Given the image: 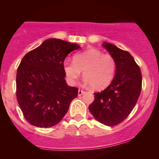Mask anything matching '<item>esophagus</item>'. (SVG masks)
Masks as SVG:
<instances>
[{
    "mask_svg": "<svg viewBox=\"0 0 159 159\" xmlns=\"http://www.w3.org/2000/svg\"><path fill=\"white\" fill-rule=\"evenodd\" d=\"M84 93H85V91H83V90H81V89H79V90H78V96H81V95H82V94H84Z\"/></svg>",
    "mask_w": 159,
    "mask_h": 159,
    "instance_id": "obj_1",
    "label": "esophagus"
}]
</instances>
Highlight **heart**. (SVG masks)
Wrapping results in <instances>:
<instances>
[{
  "mask_svg": "<svg viewBox=\"0 0 159 159\" xmlns=\"http://www.w3.org/2000/svg\"><path fill=\"white\" fill-rule=\"evenodd\" d=\"M115 70L116 64L113 57L93 48L75 54L74 61L66 59L63 62V70L70 84H76L82 70L84 83L96 90L109 85Z\"/></svg>",
  "mask_w": 159,
  "mask_h": 159,
  "instance_id": "b5f03b06",
  "label": "heart"
}]
</instances>
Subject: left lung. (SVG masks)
Returning a JSON list of instances; mask_svg holds the SVG:
<instances>
[{
  "instance_id": "8db88e82",
  "label": "left lung",
  "mask_w": 159,
  "mask_h": 159,
  "mask_svg": "<svg viewBox=\"0 0 159 159\" xmlns=\"http://www.w3.org/2000/svg\"><path fill=\"white\" fill-rule=\"evenodd\" d=\"M102 45L115 60L116 71L106 89L94 93V100L89 108L98 121L114 126L124 121L135 106L142 91V77L129 52L110 43Z\"/></svg>"
}]
</instances>
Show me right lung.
Listing matches in <instances>:
<instances>
[{
	"label": "right lung",
	"mask_w": 159,
	"mask_h": 159,
	"mask_svg": "<svg viewBox=\"0 0 159 159\" xmlns=\"http://www.w3.org/2000/svg\"><path fill=\"white\" fill-rule=\"evenodd\" d=\"M78 44L57 38L44 41L25 55L16 77L17 99L25 119L40 128L56 125L78 89L67 84L63 62Z\"/></svg>",
	"instance_id": "1"
}]
</instances>
